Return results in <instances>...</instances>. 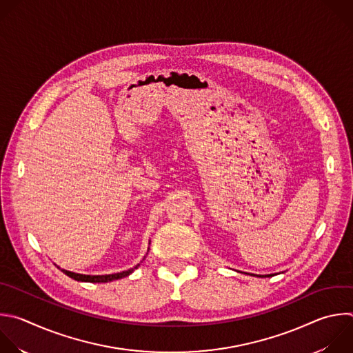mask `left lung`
<instances>
[{
  "label": "left lung",
  "mask_w": 353,
  "mask_h": 353,
  "mask_svg": "<svg viewBox=\"0 0 353 353\" xmlns=\"http://www.w3.org/2000/svg\"><path fill=\"white\" fill-rule=\"evenodd\" d=\"M251 276H256V274H251ZM270 276H273V274H268V276H256V277H270Z\"/></svg>",
  "instance_id": "obj_1"
}]
</instances>
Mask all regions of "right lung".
Listing matches in <instances>:
<instances>
[{"mask_svg":"<svg viewBox=\"0 0 353 353\" xmlns=\"http://www.w3.org/2000/svg\"><path fill=\"white\" fill-rule=\"evenodd\" d=\"M140 266V263L129 270L121 272V273H113V274H105V276H88V274H79V273H73V272H68L65 269H61L66 276H69L70 279L76 280V281H84V283H108V281H113V280H119L123 277H128L129 274H132L137 268Z\"/></svg>","mask_w":353,"mask_h":353,"instance_id":"right-lung-1","label":"right lung"}]
</instances>
